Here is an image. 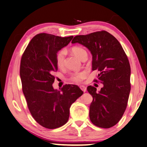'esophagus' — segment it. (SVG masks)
<instances>
[{"instance_id":"34e87169","label":"esophagus","mask_w":147,"mask_h":147,"mask_svg":"<svg viewBox=\"0 0 147 147\" xmlns=\"http://www.w3.org/2000/svg\"><path fill=\"white\" fill-rule=\"evenodd\" d=\"M80 88H81V90L82 91H84V92H85V91H86V86H80Z\"/></svg>"}]
</instances>
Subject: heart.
Segmentation results:
<instances>
[{"label":"heart","mask_w":147,"mask_h":147,"mask_svg":"<svg viewBox=\"0 0 147 147\" xmlns=\"http://www.w3.org/2000/svg\"><path fill=\"white\" fill-rule=\"evenodd\" d=\"M71 52L80 59H82L85 56H87V52L86 50L79 46H74L71 49ZM66 51L64 49L61 50L57 52L56 55V63L59 68H63L65 65ZM88 76L86 71H81L79 72H76L72 74L70 77L71 81L76 83H80L84 80Z\"/></svg>","instance_id":"heart-1"}]
</instances>
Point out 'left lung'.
I'll return each instance as SVG.
<instances>
[{
	"label": "left lung",
	"mask_w": 147,
	"mask_h": 147,
	"mask_svg": "<svg viewBox=\"0 0 147 147\" xmlns=\"http://www.w3.org/2000/svg\"><path fill=\"white\" fill-rule=\"evenodd\" d=\"M72 43H78L89 49L92 54V70H98V79L103 87L98 92L89 86L92 96L90 118L101 128L115 125L126 109L131 91V66L125 52L117 38L102 30L75 36Z\"/></svg>",
	"instance_id": "left-lung-1"
}]
</instances>
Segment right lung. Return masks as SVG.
Returning <instances> with one entry per match:
<instances>
[{
  "mask_svg": "<svg viewBox=\"0 0 147 147\" xmlns=\"http://www.w3.org/2000/svg\"><path fill=\"white\" fill-rule=\"evenodd\" d=\"M73 37L40 33L30 40L22 56L20 76L27 106L34 120L47 129L65 125L71 105L83 94L76 85L66 84L61 91L52 86L57 52Z\"/></svg>",
  "mask_w": 147,
  "mask_h": 147,
  "instance_id": "add662e5",
  "label": "right lung"
}]
</instances>
